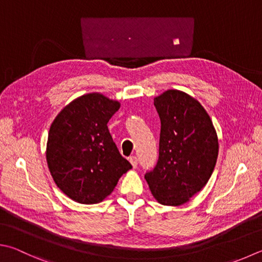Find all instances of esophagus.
<instances>
[{
	"label": "esophagus",
	"instance_id": "esophagus-1",
	"mask_svg": "<svg viewBox=\"0 0 262 262\" xmlns=\"http://www.w3.org/2000/svg\"><path fill=\"white\" fill-rule=\"evenodd\" d=\"M129 163L132 164V166H133V168H136L137 167V158L135 156H132L130 158H129Z\"/></svg>",
	"mask_w": 262,
	"mask_h": 262
}]
</instances>
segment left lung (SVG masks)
<instances>
[{
	"instance_id": "8db88e82",
	"label": "left lung",
	"mask_w": 262,
	"mask_h": 262,
	"mask_svg": "<svg viewBox=\"0 0 262 262\" xmlns=\"http://www.w3.org/2000/svg\"><path fill=\"white\" fill-rule=\"evenodd\" d=\"M154 102L161 122L159 158L144 178L157 202L180 206L210 180L219 154L217 134L207 111L189 94L168 89Z\"/></svg>"
}]
</instances>
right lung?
I'll list each match as a JSON object with an SVG mask.
<instances>
[{
    "label": "right lung",
    "instance_id": "right-lung-1",
    "mask_svg": "<svg viewBox=\"0 0 262 262\" xmlns=\"http://www.w3.org/2000/svg\"><path fill=\"white\" fill-rule=\"evenodd\" d=\"M119 108L116 99L89 93L70 102L51 123L47 164L57 187L74 202H103L132 168L107 128Z\"/></svg>",
    "mask_w": 262,
    "mask_h": 262
}]
</instances>
